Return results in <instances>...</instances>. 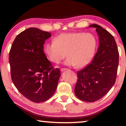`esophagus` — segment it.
I'll return each instance as SVG.
<instances>
[{"instance_id":"34e87169","label":"esophagus","mask_w":126,"mask_h":126,"mask_svg":"<svg viewBox=\"0 0 126 126\" xmlns=\"http://www.w3.org/2000/svg\"><path fill=\"white\" fill-rule=\"evenodd\" d=\"M66 70H67V68H61V72H64V71H66Z\"/></svg>"}]
</instances>
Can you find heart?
I'll list each match as a JSON object with an SVG mask.
<instances>
[{"label":"heart","mask_w":126,"mask_h":126,"mask_svg":"<svg viewBox=\"0 0 126 126\" xmlns=\"http://www.w3.org/2000/svg\"><path fill=\"white\" fill-rule=\"evenodd\" d=\"M97 40L91 33L67 32L61 33L47 42L44 51L51 62L58 64L66 57L64 64L84 67L91 62L97 49Z\"/></svg>","instance_id":"obj_1"}]
</instances>
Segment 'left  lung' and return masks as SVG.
<instances>
[{
	"instance_id": "1",
	"label": "left lung",
	"mask_w": 126,
	"mask_h": 126,
	"mask_svg": "<svg viewBox=\"0 0 126 126\" xmlns=\"http://www.w3.org/2000/svg\"><path fill=\"white\" fill-rule=\"evenodd\" d=\"M89 27L95 28L99 36V47L92 62L77 72L74 93L83 101L93 102L104 97L114 84L119 53L111 34L96 24Z\"/></svg>"
}]
</instances>
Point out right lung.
Returning <instances> with one entry per match:
<instances>
[{
  "label": "right lung",
  "instance_id": "obj_1",
  "mask_svg": "<svg viewBox=\"0 0 126 126\" xmlns=\"http://www.w3.org/2000/svg\"><path fill=\"white\" fill-rule=\"evenodd\" d=\"M51 34L29 28L16 36L9 52L13 82L30 101L40 103L52 96L58 86L61 72L53 68L44 53L43 45Z\"/></svg>",
  "mask_w": 126,
  "mask_h": 126
}]
</instances>
